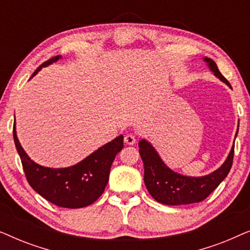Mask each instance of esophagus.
<instances>
[{
  "label": "esophagus",
  "mask_w": 250,
  "mask_h": 250,
  "mask_svg": "<svg viewBox=\"0 0 250 250\" xmlns=\"http://www.w3.org/2000/svg\"><path fill=\"white\" fill-rule=\"evenodd\" d=\"M135 136L133 135V134H127V135H125V138H124V142L126 143V145H128V146H133L135 143Z\"/></svg>",
  "instance_id": "34e87169"
}]
</instances>
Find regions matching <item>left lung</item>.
<instances>
[{"mask_svg":"<svg viewBox=\"0 0 250 250\" xmlns=\"http://www.w3.org/2000/svg\"><path fill=\"white\" fill-rule=\"evenodd\" d=\"M209 70L223 83L231 87L229 82L220 73L216 63L209 58H204ZM238 134V129H237ZM235 134V136H237ZM139 152L145 165V184L153 199L169 206L200 203L209 196L228 176L233 162L234 146H232L228 158L220 168L205 176H187L170 169L159 153L146 139L140 140Z\"/></svg>","mask_w":250,"mask_h":250,"instance_id":"obj_1","label":"left lung"}]
</instances>
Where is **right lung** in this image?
Instances as JSON below:
<instances>
[{"label": "right lung", "mask_w": 250, "mask_h": 250, "mask_svg": "<svg viewBox=\"0 0 250 250\" xmlns=\"http://www.w3.org/2000/svg\"><path fill=\"white\" fill-rule=\"evenodd\" d=\"M60 59L61 56H57L47 60L34 71L30 78L43 67ZM13 139L29 186L44 199L64 208L86 207L104 193L111 164L124 146V136L119 135L73 166L51 168L39 165L29 158L17 136L16 123L13 125Z\"/></svg>", "instance_id": "right-lung-1"}]
</instances>
